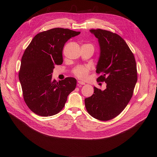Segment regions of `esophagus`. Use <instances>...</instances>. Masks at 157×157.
<instances>
[{"instance_id":"obj_1","label":"esophagus","mask_w":157,"mask_h":157,"mask_svg":"<svg viewBox=\"0 0 157 157\" xmlns=\"http://www.w3.org/2000/svg\"><path fill=\"white\" fill-rule=\"evenodd\" d=\"M78 86H80L81 85H84L85 84V82H82V81H78Z\"/></svg>"}]
</instances>
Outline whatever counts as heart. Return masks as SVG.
<instances>
[{
	"mask_svg": "<svg viewBox=\"0 0 157 157\" xmlns=\"http://www.w3.org/2000/svg\"><path fill=\"white\" fill-rule=\"evenodd\" d=\"M89 44L93 47V46L91 44ZM90 72V69H89L87 66H77L73 70V75L78 78L84 80L86 79L87 77V75Z\"/></svg>",
	"mask_w": 157,
	"mask_h": 157,
	"instance_id": "obj_1",
	"label": "heart"
}]
</instances>
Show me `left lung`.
<instances>
[{"label": "left lung", "mask_w": 157, "mask_h": 157, "mask_svg": "<svg viewBox=\"0 0 157 157\" xmlns=\"http://www.w3.org/2000/svg\"><path fill=\"white\" fill-rule=\"evenodd\" d=\"M98 39L101 55L96 73L98 82L107 84L104 91L94 87L91 97L84 99L87 113L102 121L119 116L130 101L137 81V64L125 40L112 32L91 30Z\"/></svg>", "instance_id": "8db88e82"}]
</instances>
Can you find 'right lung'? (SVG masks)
<instances>
[{
  "label": "right lung",
  "instance_id": "obj_1",
  "mask_svg": "<svg viewBox=\"0 0 157 157\" xmlns=\"http://www.w3.org/2000/svg\"><path fill=\"white\" fill-rule=\"evenodd\" d=\"M79 32L55 28L36 34L21 57L18 78L24 99L35 114L48 117L63 109L68 96L75 89L76 79L57 82L52 75L55 64L63 63L65 43Z\"/></svg>",
  "mask_w": 157,
  "mask_h": 157
}]
</instances>
